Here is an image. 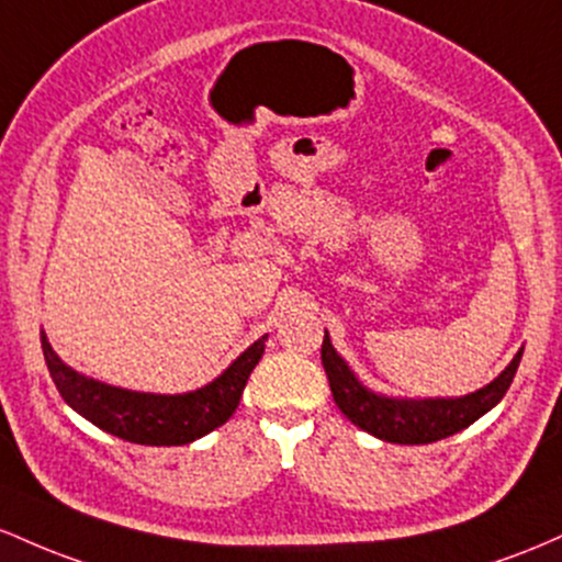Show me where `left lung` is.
Here are the masks:
<instances>
[{"label":"left lung","instance_id":"8db88e82","mask_svg":"<svg viewBox=\"0 0 562 562\" xmlns=\"http://www.w3.org/2000/svg\"><path fill=\"white\" fill-rule=\"evenodd\" d=\"M520 358L522 350H518L513 363L494 382L485 384L483 390L464 395V398L403 401L366 390L348 369V363L331 348L329 334H324V345H321V363H324L326 376H329V387L339 412L352 425L371 432L374 438L403 446H419L449 438V435L464 430L472 422L481 419L485 412H491L504 398V393H507L509 384L515 380Z\"/></svg>","mask_w":562,"mask_h":562}]
</instances>
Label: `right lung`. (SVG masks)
Returning <instances> with one entry per match:
<instances>
[{
	"instance_id": "1",
	"label": "right lung",
	"mask_w": 562,
	"mask_h": 562,
	"mask_svg": "<svg viewBox=\"0 0 562 562\" xmlns=\"http://www.w3.org/2000/svg\"><path fill=\"white\" fill-rule=\"evenodd\" d=\"M265 339L233 361L217 380L186 395H150L87 380L66 366L42 334V352L63 401L100 430L140 446H186L225 425L265 352Z\"/></svg>"
}]
</instances>
